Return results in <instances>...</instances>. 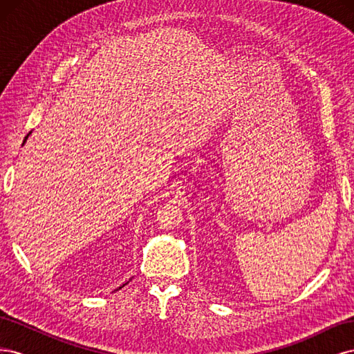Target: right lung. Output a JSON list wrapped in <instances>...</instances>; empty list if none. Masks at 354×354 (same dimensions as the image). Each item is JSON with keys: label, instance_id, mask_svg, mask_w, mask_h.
Instances as JSON below:
<instances>
[{"label": "right lung", "instance_id": "right-lung-1", "mask_svg": "<svg viewBox=\"0 0 354 354\" xmlns=\"http://www.w3.org/2000/svg\"><path fill=\"white\" fill-rule=\"evenodd\" d=\"M29 134H30V133H29ZM29 134H28V136H26V137H25V142H26V138H28V137H29ZM25 142H24V143H25ZM124 285H125V283H124ZM124 285H122V286H124ZM122 286H120V288H118V289H121V288H122ZM118 289H116V291H118Z\"/></svg>", "mask_w": 354, "mask_h": 354}]
</instances>
